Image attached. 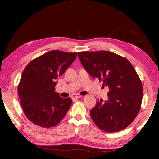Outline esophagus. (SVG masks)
<instances>
[{"mask_svg": "<svg viewBox=\"0 0 159 159\" xmlns=\"http://www.w3.org/2000/svg\"><path fill=\"white\" fill-rule=\"evenodd\" d=\"M81 95H79V94H73V95H71V98L73 99H78V98H81Z\"/></svg>", "mask_w": 159, "mask_h": 159, "instance_id": "34e87169", "label": "esophagus"}]
</instances>
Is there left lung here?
Returning a JSON list of instances; mask_svg holds the SVG:
<instances>
[{
	"label": "left lung",
	"mask_w": 159,
	"mask_h": 159,
	"mask_svg": "<svg viewBox=\"0 0 159 159\" xmlns=\"http://www.w3.org/2000/svg\"><path fill=\"white\" fill-rule=\"evenodd\" d=\"M78 57L86 71L109 88L107 100H98L90 110L94 123L109 133L127 128L140 110L143 95L133 66L127 59L109 51L80 52Z\"/></svg>",
	"instance_id": "obj_1"
}]
</instances>
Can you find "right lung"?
Returning a JSON list of instances; mask_svg holds the SVG:
<instances>
[{
	"mask_svg": "<svg viewBox=\"0 0 159 159\" xmlns=\"http://www.w3.org/2000/svg\"><path fill=\"white\" fill-rule=\"evenodd\" d=\"M76 56L77 53L51 50L32 60L24 69L18 85L19 98L26 118L35 125L53 127L66 116L72 100L55 92V80Z\"/></svg>",
	"mask_w": 159,
	"mask_h": 159,
	"instance_id": "add662e5",
	"label": "right lung"
}]
</instances>
